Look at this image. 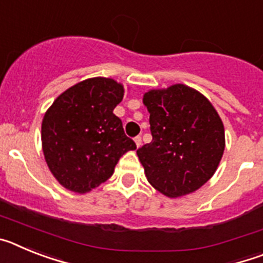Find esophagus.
<instances>
[{
	"label": "esophagus",
	"mask_w": 263,
	"mask_h": 263,
	"mask_svg": "<svg viewBox=\"0 0 263 263\" xmlns=\"http://www.w3.org/2000/svg\"><path fill=\"white\" fill-rule=\"evenodd\" d=\"M134 142H136L137 147H141V145H142V138H141V136H137L134 138Z\"/></svg>",
	"instance_id": "34e87169"
}]
</instances>
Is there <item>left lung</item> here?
I'll return each instance as SVG.
<instances>
[{
  "label": "left lung",
  "mask_w": 263,
  "mask_h": 263,
  "mask_svg": "<svg viewBox=\"0 0 263 263\" xmlns=\"http://www.w3.org/2000/svg\"><path fill=\"white\" fill-rule=\"evenodd\" d=\"M153 141L137 150L148 183L167 197L192 194L216 173L225 148L222 121L211 101L184 84L143 95Z\"/></svg>",
  "instance_id": "8db88e82"
}]
</instances>
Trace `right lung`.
Wrapping results in <instances>:
<instances>
[{
  "label": "right lung",
  "instance_id": "right-lung-1",
  "mask_svg": "<svg viewBox=\"0 0 263 263\" xmlns=\"http://www.w3.org/2000/svg\"><path fill=\"white\" fill-rule=\"evenodd\" d=\"M124 85L90 78L57 97L42 121V148L51 174L64 188L87 194L106 182L120 158L136 150L113 113Z\"/></svg>",
  "mask_w": 263,
  "mask_h": 263
}]
</instances>
